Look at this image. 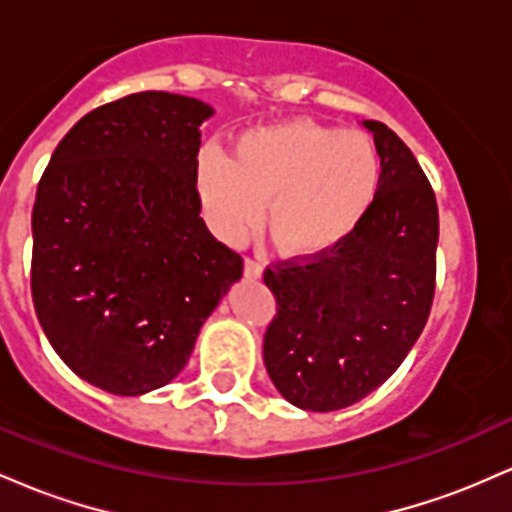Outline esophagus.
Returning <instances> with one entry per match:
<instances>
[{"instance_id":"34e87169","label":"esophagus","mask_w":512,"mask_h":512,"mask_svg":"<svg viewBox=\"0 0 512 512\" xmlns=\"http://www.w3.org/2000/svg\"><path fill=\"white\" fill-rule=\"evenodd\" d=\"M245 276H248V279H260L262 262L255 260V257H248V260H245Z\"/></svg>"}]
</instances>
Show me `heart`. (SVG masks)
I'll use <instances>...</instances> for the list:
<instances>
[{
	"mask_svg": "<svg viewBox=\"0 0 512 512\" xmlns=\"http://www.w3.org/2000/svg\"><path fill=\"white\" fill-rule=\"evenodd\" d=\"M380 154L361 132L284 120L243 134L231 161L199 158L204 211L221 238H240L264 211V233L289 257L332 250L363 219L380 187Z\"/></svg>",
	"mask_w": 512,
	"mask_h": 512,
	"instance_id": "1",
	"label": "heart"
}]
</instances>
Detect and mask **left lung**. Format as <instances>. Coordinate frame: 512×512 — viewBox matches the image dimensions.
Instances as JSON below:
<instances>
[{"label":"left lung","mask_w":512,"mask_h":512,"mask_svg":"<svg viewBox=\"0 0 512 512\" xmlns=\"http://www.w3.org/2000/svg\"><path fill=\"white\" fill-rule=\"evenodd\" d=\"M380 154V187L332 250L264 269L276 315L264 366L291 404L337 411L378 390L424 332L436 293L438 204L409 146L363 122Z\"/></svg>","instance_id":"1"}]
</instances>
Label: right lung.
Segmentation results:
<instances>
[{
	"label": "right lung",
	"mask_w": 512,
	"mask_h": 512,
	"mask_svg": "<svg viewBox=\"0 0 512 512\" xmlns=\"http://www.w3.org/2000/svg\"><path fill=\"white\" fill-rule=\"evenodd\" d=\"M211 115L166 91L105 103L64 134L38 182L35 315L62 361L113 395L170 383L243 276V257L199 216V125Z\"/></svg>",
	"instance_id": "add662e5"
}]
</instances>
